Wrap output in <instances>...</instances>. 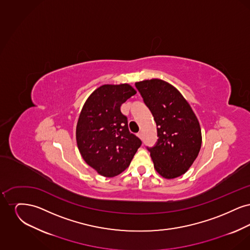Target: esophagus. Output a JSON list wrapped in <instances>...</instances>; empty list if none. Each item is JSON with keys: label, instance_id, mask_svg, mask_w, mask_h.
<instances>
[{"label": "esophagus", "instance_id": "34e87169", "mask_svg": "<svg viewBox=\"0 0 250 250\" xmlns=\"http://www.w3.org/2000/svg\"><path fill=\"white\" fill-rule=\"evenodd\" d=\"M137 136H138L141 140H143V133H142V132H139V133L137 134Z\"/></svg>", "mask_w": 250, "mask_h": 250}]
</instances>
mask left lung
Instances as JSON below:
<instances>
[{
    "mask_svg": "<svg viewBox=\"0 0 250 250\" xmlns=\"http://www.w3.org/2000/svg\"><path fill=\"white\" fill-rule=\"evenodd\" d=\"M135 85L157 126V143L148 148L155 170L164 178H177L188 170L200 153L198 118L186 98L165 81L145 80Z\"/></svg>",
    "mask_w": 250,
    "mask_h": 250,
    "instance_id": "left-lung-1",
    "label": "left lung"
}]
</instances>
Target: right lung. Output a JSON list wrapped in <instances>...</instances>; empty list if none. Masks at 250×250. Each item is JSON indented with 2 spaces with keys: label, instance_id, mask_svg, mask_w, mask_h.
I'll return each instance as SVG.
<instances>
[{
  "label": "right lung",
  "instance_id": "obj_1",
  "mask_svg": "<svg viewBox=\"0 0 250 250\" xmlns=\"http://www.w3.org/2000/svg\"><path fill=\"white\" fill-rule=\"evenodd\" d=\"M137 91L128 83L104 84L84 103L76 140L84 161L102 176L114 177L130 165L142 141L128 130L121 106Z\"/></svg>",
  "mask_w": 250,
  "mask_h": 250
}]
</instances>
